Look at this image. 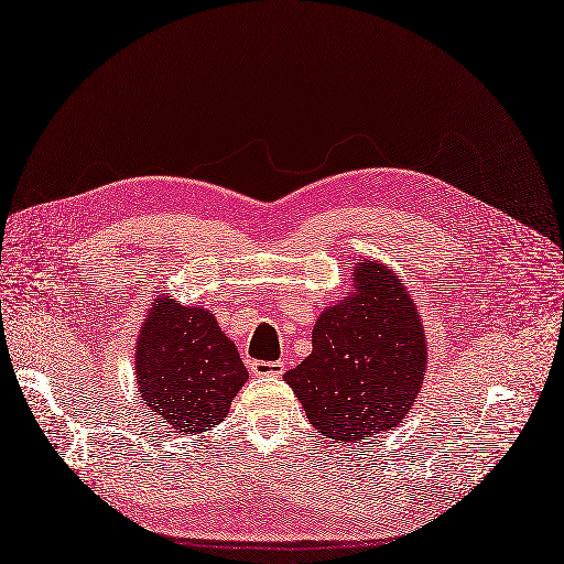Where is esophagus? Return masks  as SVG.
Wrapping results in <instances>:
<instances>
[{
	"instance_id": "1",
	"label": "esophagus",
	"mask_w": 564,
	"mask_h": 564,
	"mask_svg": "<svg viewBox=\"0 0 564 564\" xmlns=\"http://www.w3.org/2000/svg\"><path fill=\"white\" fill-rule=\"evenodd\" d=\"M285 371L283 361H251V373L253 376H281Z\"/></svg>"
}]
</instances>
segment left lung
Instances as JSON below:
<instances>
[{"mask_svg": "<svg viewBox=\"0 0 564 564\" xmlns=\"http://www.w3.org/2000/svg\"><path fill=\"white\" fill-rule=\"evenodd\" d=\"M350 274L355 292L317 315L311 355L283 376L313 429L343 445L399 426L429 369L422 315L403 279L373 258Z\"/></svg>", "mask_w": 564, "mask_h": 564, "instance_id": "8db88e82", "label": "left lung"}]
</instances>
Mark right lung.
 Returning a JSON list of instances; mask_svg holds the SVG:
<instances>
[{"label": "right lung", "instance_id": "right-lung-1", "mask_svg": "<svg viewBox=\"0 0 564 564\" xmlns=\"http://www.w3.org/2000/svg\"><path fill=\"white\" fill-rule=\"evenodd\" d=\"M247 380V366L212 311L156 295L135 343V382L147 410L182 435L212 431Z\"/></svg>", "mask_w": 564, "mask_h": 564}]
</instances>
